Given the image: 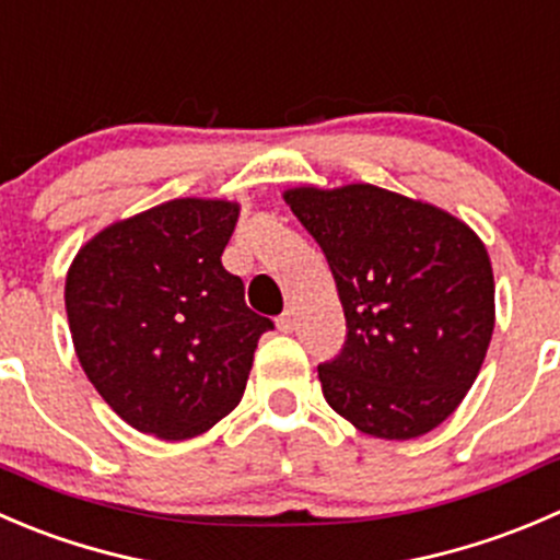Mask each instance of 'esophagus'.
Masks as SVG:
<instances>
[{
  "label": "esophagus",
  "mask_w": 560,
  "mask_h": 560,
  "mask_svg": "<svg viewBox=\"0 0 560 560\" xmlns=\"http://www.w3.org/2000/svg\"><path fill=\"white\" fill-rule=\"evenodd\" d=\"M296 326H299V313L293 307H288L285 313H282L278 318V329L280 331H293Z\"/></svg>",
  "instance_id": "obj_1"
}]
</instances>
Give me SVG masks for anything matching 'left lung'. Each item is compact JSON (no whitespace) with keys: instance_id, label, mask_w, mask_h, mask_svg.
<instances>
[{"instance_id":"obj_1","label":"left lung","mask_w":560,"mask_h":560,"mask_svg":"<svg viewBox=\"0 0 560 560\" xmlns=\"http://www.w3.org/2000/svg\"><path fill=\"white\" fill-rule=\"evenodd\" d=\"M337 282L348 337L318 364L326 402L362 433L408 441L455 413L495 326L490 256L455 214L384 190L282 192Z\"/></svg>"}]
</instances>
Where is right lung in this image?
I'll return each mask as SVG.
<instances>
[{
	"label": "right lung",
	"instance_id": "1",
	"mask_svg": "<svg viewBox=\"0 0 560 560\" xmlns=\"http://www.w3.org/2000/svg\"><path fill=\"white\" fill-rule=\"evenodd\" d=\"M236 220V201L174 198L105 225L70 264L75 357L138 433L196 439L245 395L258 337L275 324L220 261Z\"/></svg>",
	"mask_w": 560,
	"mask_h": 560
}]
</instances>
